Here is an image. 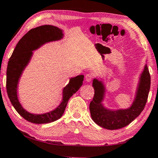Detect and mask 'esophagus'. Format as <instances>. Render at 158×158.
Instances as JSON below:
<instances>
[{
    "label": "esophagus",
    "instance_id": "34e87169",
    "mask_svg": "<svg viewBox=\"0 0 158 158\" xmlns=\"http://www.w3.org/2000/svg\"><path fill=\"white\" fill-rule=\"evenodd\" d=\"M93 79V76L91 74H86V76H85V81L87 82H90L91 81V80Z\"/></svg>",
    "mask_w": 158,
    "mask_h": 158
}]
</instances>
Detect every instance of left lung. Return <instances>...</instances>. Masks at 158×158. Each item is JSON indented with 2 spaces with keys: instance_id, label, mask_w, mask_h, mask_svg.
<instances>
[{
  "instance_id": "left-lung-1",
  "label": "left lung",
  "mask_w": 158,
  "mask_h": 158,
  "mask_svg": "<svg viewBox=\"0 0 158 158\" xmlns=\"http://www.w3.org/2000/svg\"><path fill=\"white\" fill-rule=\"evenodd\" d=\"M92 85L95 90V95L89 108L93 121L105 129L117 130L129 125L143 110L151 88V76L147 64H145L139 77L134 100L127 108L111 109L105 106L104 102L106 87L104 77L93 79Z\"/></svg>"
}]
</instances>
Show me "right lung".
Here are the masks:
<instances>
[{"instance_id":"right-lung-1","label":"right lung","mask_w":158,"mask_h":158,"mask_svg":"<svg viewBox=\"0 0 158 158\" xmlns=\"http://www.w3.org/2000/svg\"><path fill=\"white\" fill-rule=\"evenodd\" d=\"M62 29L52 25H44L31 29L22 37L10 57L7 68V93L12 106L23 118L35 124L49 123L63 116L67 104L72 96L78 91L84 81V75L69 78L63 89L62 100L59 105L43 114H33L23 107L18 97V87L23 71L31 62L33 52L49 42L60 41L65 35Z\"/></svg>"}]
</instances>
